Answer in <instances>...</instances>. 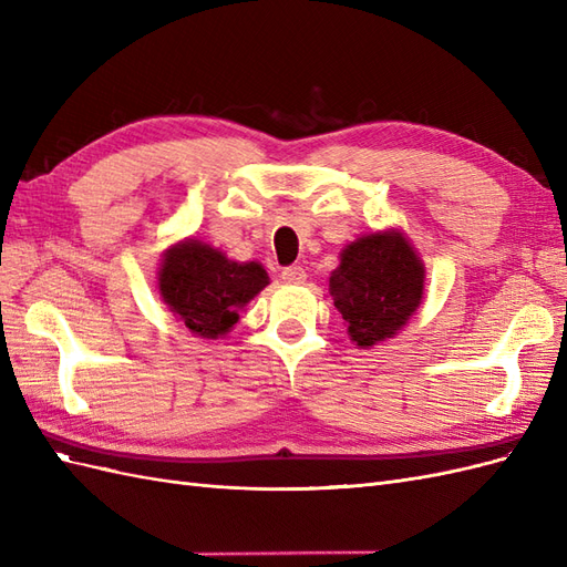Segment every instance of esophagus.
<instances>
[{
	"instance_id": "obj_1",
	"label": "esophagus",
	"mask_w": 567,
	"mask_h": 567,
	"mask_svg": "<svg viewBox=\"0 0 567 567\" xmlns=\"http://www.w3.org/2000/svg\"><path fill=\"white\" fill-rule=\"evenodd\" d=\"M281 279H284L286 284H305V279H307V271H305L300 265L286 267V269L281 271Z\"/></svg>"
}]
</instances>
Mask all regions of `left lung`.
Listing matches in <instances>:
<instances>
[{"instance_id":"obj_1","label":"left lung","mask_w":567,"mask_h":567,"mask_svg":"<svg viewBox=\"0 0 567 567\" xmlns=\"http://www.w3.org/2000/svg\"><path fill=\"white\" fill-rule=\"evenodd\" d=\"M425 288V265L400 229L371 231L340 250L329 290L357 348L394 338L414 315Z\"/></svg>"}]
</instances>
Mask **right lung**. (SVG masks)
I'll use <instances>...</instances> for the list:
<instances>
[{
	"instance_id": "right-lung-1",
	"label": "right lung",
	"mask_w": 567,
	"mask_h": 567,
	"mask_svg": "<svg viewBox=\"0 0 567 567\" xmlns=\"http://www.w3.org/2000/svg\"><path fill=\"white\" fill-rule=\"evenodd\" d=\"M265 286L269 277L260 262L229 260L196 236L173 244L161 257V300L182 326L205 340L227 336L238 312Z\"/></svg>"
}]
</instances>
